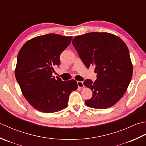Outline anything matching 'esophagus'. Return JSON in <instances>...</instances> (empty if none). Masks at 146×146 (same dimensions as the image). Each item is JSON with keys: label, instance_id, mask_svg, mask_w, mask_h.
<instances>
[{"label": "esophagus", "instance_id": "34e87169", "mask_svg": "<svg viewBox=\"0 0 146 146\" xmlns=\"http://www.w3.org/2000/svg\"><path fill=\"white\" fill-rule=\"evenodd\" d=\"M77 86H78V87L79 88H84V85L83 84V82L81 81H77Z\"/></svg>", "mask_w": 146, "mask_h": 146}]
</instances>
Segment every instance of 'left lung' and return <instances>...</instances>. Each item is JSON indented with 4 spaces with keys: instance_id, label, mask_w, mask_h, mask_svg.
<instances>
[{
    "instance_id": "1",
    "label": "left lung",
    "mask_w": 146,
    "mask_h": 146,
    "mask_svg": "<svg viewBox=\"0 0 146 146\" xmlns=\"http://www.w3.org/2000/svg\"><path fill=\"white\" fill-rule=\"evenodd\" d=\"M72 43L86 67L94 66L97 73L94 82L86 79L83 83L93 91L86 105L97 109L113 106L126 92L132 76L133 66L126 44L117 36L98 32L77 36Z\"/></svg>"
}]
</instances>
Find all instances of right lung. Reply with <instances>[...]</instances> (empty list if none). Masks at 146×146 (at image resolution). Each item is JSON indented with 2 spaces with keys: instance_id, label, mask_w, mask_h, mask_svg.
<instances>
[{
  "instance_id": "1",
  "label": "right lung",
  "mask_w": 146,
  "mask_h": 146,
  "mask_svg": "<svg viewBox=\"0 0 146 146\" xmlns=\"http://www.w3.org/2000/svg\"><path fill=\"white\" fill-rule=\"evenodd\" d=\"M72 36L57 34L38 36L28 40L19 50L15 76L23 96L36 110L57 112L67 106L77 81H63L52 76L60 64L61 53L69 45Z\"/></svg>"
}]
</instances>
